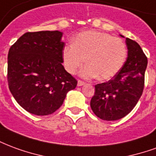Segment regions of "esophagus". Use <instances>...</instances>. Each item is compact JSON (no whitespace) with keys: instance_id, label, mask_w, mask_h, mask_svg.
I'll list each match as a JSON object with an SVG mask.
<instances>
[{"instance_id":"1","label":"esophagus","mask_w":156,"mask_h":156,"mask_svg":"<svg viewBox=\"0 0 156 156\" xmlns=\"http://www.w3.org/2000/svg\"><path fill=\"white\" fill-rule=\"evenodd\" d=\"M83 85H85L84 82L81 81V80H78V87H81V86H83Z\"/></svg>"}]
</instances>
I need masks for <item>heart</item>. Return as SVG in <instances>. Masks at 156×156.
Wrapping results in <instances>:
<instances>
[{
	"instance_id": "1",
	"label": "heart",
	"mask_w": 156,
	"mask_h": 156,
	"mask_svg": "<svg viewBox=\"0 0 156 156\" xmlns=\"http://www.w3.org/2000/svg\"><path fill=\"white\" fill-rule=\"evenodd\" d=\"M62 62L66 70L74 74L85 62L81 77L108 80L117 74L127 57L124 41L105 32L94 30L80 32L72 39V45L62 49Z\"/></svg>"
}]
</instances>
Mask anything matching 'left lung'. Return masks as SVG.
<instances>
[{"instance_id":"obj_1","label":"left lung","mask_w":156,"mask_h":156,"mask_svg":"<svg viewBox=\"0 0 156 156\" xmlns=\"http://www.w3.org/2000/svg\"><path fill=\"white\" fill-rule=\"evenodd\" d=\"M125 43L128 58L124 66L111 80L95 85L90 106L103 120H118L126 116L143 93L147 58L136 41L126 38Z\"/></svg>"}]
</instances>
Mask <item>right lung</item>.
<instances>
[{
  "label": "right lung",
  "instance_id": "obj_1",
  "mask_svg": "<svg viewBox=\"0 0 156 156\" xmlns=\"http://www.w3.org/2000/svg\"><path fill=\"white\" fill-rule=\"evenodd\" d=\"M62 37L59 31L27 32L9 50V89L19 105L32 115L54 113L77 86L62 64Z\"/></svg>",
  "mask_w": 156,
  "mask_h": 156
}]
</instances>
